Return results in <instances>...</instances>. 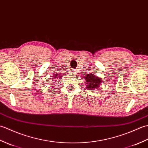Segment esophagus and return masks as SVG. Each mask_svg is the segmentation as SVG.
Masks as SVG:
<instances>
[{"mask_svg": "<svg viewBox=\"0 0 148 148\" xmlns=\"http://www.w3.org/2000/svg\"><path fill=\"white\" fill-rule=\"evenodd\" d=\"M77 71L76 70V69H72V70L71 71V73L72 74H76L77 73Z\"/></svg>", "mask_w": 148, "mask_h": 148, "instance_id": "34e87169", "label": "esophagus"}]
</instances>
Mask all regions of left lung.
<instances>
[{
    "label": "left lung",
    "mask_w": 148,
    "mask_h": 148,
    "mask_svg": "<svg viewBox=\"0 0 148 148\" xmlns=\"http://www.w3.org/2000/svg\"><path fill=\"white\" fill-rule=\"evenodd\" d=\"M84 77L86 82V89L95 90L97 88H99L102 82L101 78L95 76V74H88Z\"/></svg>",
    "instance_id": "obj_1"
}]
</instances>
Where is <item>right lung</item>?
I'll use <instances>...</instances> for the list:
<instances>
[{
	"instance_id": "obj_1",
	"label": "right lung",
	"mask_w": 148,
	"mask_h": 148,
	"mask_svg": "<svg viewBox=\"0 0 148 148\" xmlns=\"http://www.w3.org/2000/svg\"><path fill=\"white\" fill-rule=\"evenodd\" d=\"M53 77H54V79H58V78L59 79H61L62 76V75H60V74H55L54 75H53ZM52 81H53V80H52Z\"/></svg>"
}]
</instances>
